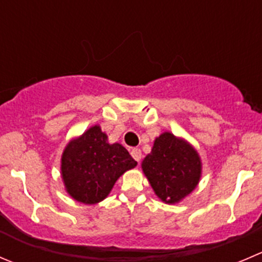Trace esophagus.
Returning a JSON list of instances; mask_svg holds the SVG:
<instances>
[{
  "mask_svg": "<svg viewBox=\"0 0 262 262\" xmlns=\"http://www.w3.org/2000/svg\"><path fill=\"white\" fill-rule=\"evenodd\" d=\"M130 154H132V156H133V159L136 160L137 162H139L141 161V159H142V151L139 148H133L130 151Z\"/></svg>",
  "mask_w": 262,
  "mask_h": 262,
  "instance_id": "34e87169",
  "label": "esophagus"
}]
</instances>
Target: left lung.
<instances>
[{
    "label": "left lung",
    "mask_w": 262,
    "mask_h": 262,
    "mask_svg": "<svg viewBox=\"0 0 262 262\" xmlns=\"http://www.w3.org/2000/svg\"><path fill=\"white\" fill-rule=\"evenodd\" d=\"M142 169L155 193L166 204H175L195 188L201 177L199 154L171 133L156 138Z\"/></svg>",
    "instance_id": "obj_1"
}]
</instances>
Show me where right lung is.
<instances>
[{
    "mask_svg": "<svg viewBox=\"0 0 262 262\" xmlns=\"http://www.w3.org/2000/svg\"><path fill=\"white\" fill-rule=\"evenodd\" d=\"M136 165L121 144L107 143V136L95 125L68 144L61 159V172L73 199L92 205L102 201L118 178Z\"/></svg>",
    "mask_w": 262,
    "mask_h": 262,
    "instance_id": "1",
    "label": "right lung"
}]
</instances>
